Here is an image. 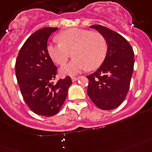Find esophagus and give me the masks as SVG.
I'll list each match as a JSON object with an SVG mask.
<instances>
[{
  "mask_svg": "<svg viewBox=\"0 0 152 152\" xmlns=\"http://www.w3.org/2000/svg\"><path fill=\"white\" fill-rule=\"evenodd\" d=\"M78 78H79V77H71V80H72V82H76V81H77V80H78Z\"/></svg>",
  "mask_w": 152,
  "mask_h": 152,
  "instance_id": "esophagus-1",
  "label": "esophagus"
}]
</instances>
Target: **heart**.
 Segmentation results:
<instances>
[{
	"label": "heart",
	"instance_id": "1",
	"mask_svg": "<svg viewBox=\"0 0 152 152\" xmlns=\"http://www.w3.org/2000/svg\"><path fill=\"white\" fill-rule=\"evenodd\" d=\"M59 43H50L48 51L58 65L65 64L72 54L71 62L60 69L64 75H76L82 70H95L102 65L107 51L106 41L98 32L71 28L58 35Z\"/></svg>",
	"mask_w": 152,
	"mask_h": 152
}]
</instances>
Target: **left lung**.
I'll return each mask as SVG.
<instances>
[{"instance_id": "left-lung-1", "label": "left lung", "mask_w": 152, "mask_h": 152, "mask_svg": "<svg viewBox=\"0 0 152 152\" xmlns=\"http://www.w3.org/2000/svg\"><path fill=\"white\" fill-rule=\"evenodd\" d=\"M104 36L107 52L97 71L86 76L87 94L99 109L111 110L121 105L129 92L134 67V52L120 34L104 26H90Z\"/></svg>"}]
</instances>
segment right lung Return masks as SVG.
<instances>
[{
    "label": "right lung",
    "instance_id": "obj_1",
    "mask_svg": "<svg viewBox=\"0 0 152 152\" xmlns=\"http://www.w3.org/2000/svg\"><path fill=\"white\" fill-rule=\"evenodd\" d=\"M58 28H43L29 36L19 51L16 61V76L21 94L29 109L36 114L54 116L65 102L70 77L52 82L57 75L48 51L49 36Z\"/></svg>",
    "mask_w": 152,
    "mask_h": 152
}]
</instances>
